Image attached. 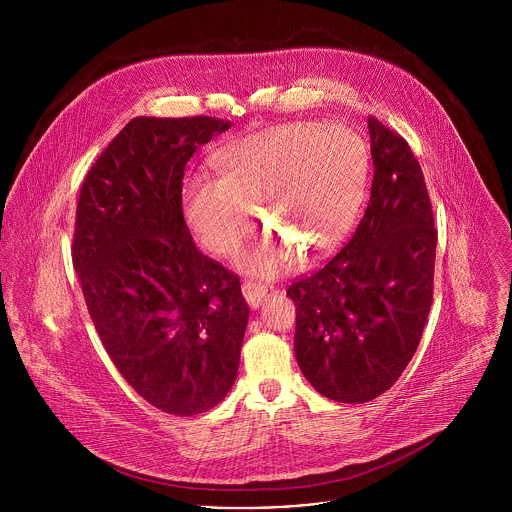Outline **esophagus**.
Segmentation results:
<instances>
[{"label":"esophagus","instance_id":"1","mask_svg":"<svg viewBox=\"0 0 512 512\" xmlns=\"http://www.w3.org/2000/svg\"><path fill=\"white\" fill-rule=\"evenodd\" d=\"M271 294H275V287L267 283H259L253 279L243 281V296L251 308H259Z\"/></svg>","mask_w":512,"mask_h":512}]
</instances>
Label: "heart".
<instances>
[{
  "label": "heart",
  "instance_id": "obj_1",
  "mask_svg": "<svg viewBox=\"0 0 512 512\" xmlns=\"http://www.w3.org/2000/svg\"><path fill=\"white\" fill-rule=\"evenodd\" d=\"M216 178L188 182L186 214L204 249L233 257L253 231L263 202L265 225L283 245L253 253L251 267L273 275L289 267L291 247L314 259L348 231L360 202L367 152L334 123H285L247 135L216 156Z\"/></svg>",
  "mask_w": 512,
  "mask_h": 512
}]
</instances>
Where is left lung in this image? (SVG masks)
Instances as JSON below:
<instances>
[{"mask_svg": "<svg viewBox=\"0 0 512 512\" xmlns=\"http://www.w3.org/2000/svg\"><path fill=\"white\" fill-rule=\"evenodd\" d=\"M373 186L352 239L294 281L296 358L312 387L364 403L395 385L413 358L433 300L437 231L407 141L369 117Z\"/></svg>", "mask_w": 512, "mask_h": 512, "instance_id": "left-lung-1", "label": "left lung"}]
</instances>
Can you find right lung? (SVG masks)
Wrapping results in <instances>:
<instances>
[{"label": "right lung", "mask_w": 512, "mask_h": 512, "mask_svg": "<svg viewBox=\"0 0 512 512\" xmlns=\"http://www.w3.org/2000/svg\"><path fill=\"white\" fill-rule=\"evenodd\" d=\"M231 129L216 117H135L87 172L72 263L99 338L154 407L190 417L235 385L249 306L239 277L184 223V168Z\"/></svg>", "instance_id": "right-lung-1"}]
</instances>
